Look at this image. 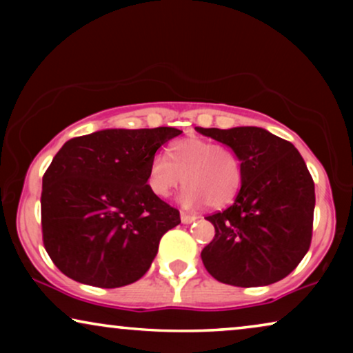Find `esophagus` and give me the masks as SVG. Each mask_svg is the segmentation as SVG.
I'll use <instances>...</instances> for the list:
<instances>
[{
  "label": "esophagus",
  "instance_id": "1",
  "mask_svg": "<svg viewBox=\"0 0 353 353\" xmlns=\"http://www.w3.org/2000/svg\"><path fill=\"white\" fill-rule=\"evenodd\" d=\"M181 221L185 225H190V223H192V221H196L197 220V216L196 215H190V214H185V212H181Z\"/></svg>",
  "mask_w": 353,
  "mask_h": 353
}]
</instances>
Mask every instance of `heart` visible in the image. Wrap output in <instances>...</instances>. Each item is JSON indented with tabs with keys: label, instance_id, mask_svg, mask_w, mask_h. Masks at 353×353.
Segmentation results:
<instances>
[{
	"label": "heart",
	"instance_id": "1",
	"mask_svg": "<svg viewBox=\"0 0 353 353\" xmlns=\"http://www.w3.org/2000/svg\"><path fill=\"white\" fill-rule=\"evenodd\" d=\"M168 159L156 154L148 165L146 185L156 197L165 199L185 183L180 202L188 209L205 204L223 207L238 194L243 167L233 149L202 138H185L168 149Z\"/></svg>",
	"mask_w": 353,
	"mask_h": 353
}]
</instances>
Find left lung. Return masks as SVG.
Masks as SVG:
<instances>
[{"label":"left lung","mask_w":353,"mask_h":353,"mask_svg":"<svg viewBox=\"0 0 353 353\" xmlns=\"http://www.w3.org/2000/svg\"><path fill=\"white\" fill-rule=\"evenodd\" d=\"M238 154L243 183L233 204L209 215L215 238L202 263L220 283L268 286L301 263L312 241L315 185L292 143L259 127L197 128Z\"/></svg>","instance_id":"obj_1"}]
</instances>
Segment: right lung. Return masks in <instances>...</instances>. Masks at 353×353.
Listing matches in <instances>:
<instances>
[{"label": "right lung", "mask_w": 353, "mask_h": 353, "mask_svg": "<svg viewBox=\"0 0 353 353\" xmlns=\"http://www.w3.org/2000/svg\"><path fill=\"white\" fill-rule=\"evenodd\" d=\"M181 132L109 128L72 138L43 176L41 230L65 276L96 288L138 281L180 212L148 190L149 161Z\"/></svg>", "instance_id": "right-lung-1"}]
</instances>
